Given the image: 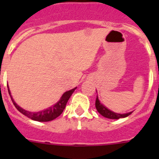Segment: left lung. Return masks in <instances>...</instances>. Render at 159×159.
Here are the masks:
<instances>
[{
  "label": "left lung",
  "mask_w": 159,
  "mask_h": 159,
  "mask_svg": "<svg viewBox=\"0 0 159 159\" xmlns=\"http://www.w3.org/2000/svg\"><path fill=\"white\" fill-rule=\"evenodd\" d=\"M95 107H96L97 111L100 115H102L103 117L108 118V119H119L120 118H125L127 117L128 116H130L132 112H129L127 114H117L115 113V112L111 111L108 110L106 107H104L102 104H101L100 102H99L98 97L96 98V100H95Z\"/></svg>",
  "instance_id": "1"
}]
</instances>
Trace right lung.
Instances as JSON below:
<instances>
[{
    "instance_id": "right-lung-1",
    "label": "right lung",
    "mask_w": 159,
    "mask_h": 159,
    "mask_svg": "<svg viewBox=\"0 0 159 159\" xmlns=\"http://www.w3.org/2000/svg\"><path fill=\"white\" fill-rule=\"evenodd\" d=\"M75 89H76V88H73V89L70 90V91L66 92L65 93L62 95V97L60 98V101H59L58 102H57L56 104L50 107H48V109H46V110L41 111H39V112H30L22 109L20 107L18 106L16 102H14V100L12 99V96H11L10 95V91H9V89H8V94H9V95H10L11 99H12L14 106L16 107V109H17L20 113L25 115V116H27V117L29 118V119H32V120H35V121H39V122L52 121V120H53V119H57L58 116H60V115L62 114V112L64 111L67 101H68L69 98L71 97V95H72V93L74 92V91H75Z\"/></svg>"
}]
</instances>
